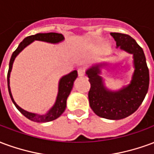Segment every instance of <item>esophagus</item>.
I'll use <instances>...</instances> for the list:
<instances>
[{"mask_svg": "<svg viewBox=\"0 0 154 154\" xmlns=\"http://www.w3.org/2000/svg\"><path fill=\"white\" fill-rule=\"evenodd\" d=\"M77 73L79 77H84L85 76V71L82 67H79L78 70H77Z\"/></svg>", "mask_w": 154, "mask_h": 154, "instance_id": "obj_1", "label": "esophagus"}]
</instances>
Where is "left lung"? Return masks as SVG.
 Instances as JSON below:
<instances>
[{
    "instance_id": "8db88e82",
    "label": "left lung",
    "mask_w": 154,
    "mask_h": 154,
    "mask_svg": "<svg viewBox=\"0 0 154 154\" xmlns=\"http://www.w3.org/2000/svg\"><path fill=\"white\" fill-rule=\"evenodd\" d=\"M116 42V48L133 55L134 73L127 86L112 91L106 86L100 75L102 68L109 66L106 62L93 64L86 71L91 89L89 103L94 113L108 119H121L138 110L149 90V72L144 53L132 37L120 33H110Z\"/></svg>"
}]
</instances>
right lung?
<instances>
[{"instance_id":"add662e5","label":"right lung","mask_w":154,"mask_h":154,"mask_svg":"<svg viewBox=\"0 0 154 154\" xmlns=\"http://www.w3.org/2000/svg\"><path fill=\"white\" fill-rule=\"evenodd\" d=\"M35 40L43 41V42H46V43H49V44H56L63 42L64 40V37L62 34H57V33H45V34L39 33V34H36L35 35H31V36H29V37H26L25 38H24V40L19 44L18 48L12 54L11 60H10L8 74H7V84H8L9 94H10V97L11 98L12 102L14 103L15 107L26 118H28L29 119H30L32 121H35V122H49V121L57 119L63 113L64 110L66 109L67 99L68 96H69V94H70L71 91L72 89V87H73L74 81L77 79V71L74 70L72 72H71L70 73L67 74V75L63 76L61 77L59 82H58V91H57V98H56V100H55V103L46 113H32V112H29L27 110L22 109L21 107H20L16 104L14 98L12 97L11 87H10V77H11V72L12 67H13V63H14L15 57L18 56V54L25 48L27 47L28 45H29Z\"/></svg>"}]
</instances>
